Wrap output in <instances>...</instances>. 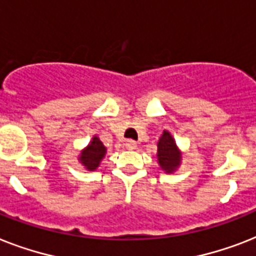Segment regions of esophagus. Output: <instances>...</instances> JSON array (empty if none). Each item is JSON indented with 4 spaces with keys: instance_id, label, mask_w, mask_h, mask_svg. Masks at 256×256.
I'll return each mask as SVG.
<instances>
[{
    "instance_id": "esophagus-1",
    "label": "esophagus",
    "mask_w": 256,
    "mask_h": 256,
    "mask_svg": "<svg viewBox=\"0 0 256 256\" xmlns=\"http://www.w3.org/2000/svg\"><path fill=\"white\" fill-rule=\"evenodd\" d=\"M124 146L128 148V150H134V148H136V140H126V144H124Z\"/></svg>"
}]
</instances>
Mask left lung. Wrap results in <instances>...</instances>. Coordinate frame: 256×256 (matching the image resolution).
<instances>
[{"instance_id": "left-lung-1", "label": "left lung", "mask_w": 256, "mask_h": 256, "mask_svg": "<svg viewBox=\"0 0 256 256\" xmlns=\"http://www.w3.org/2000/svg\"><path fill=\"white\" fill-rule=\"evenodd\" d=\"M158 162L168 172H172L180 164V152L176 148L174 138L168 132H164L158 142Z\"/></svg>"}]
</instances>
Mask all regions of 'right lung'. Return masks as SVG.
<instances>
[{"label": "right lung", "instance_id": "add662e5", "mask_svg": "<svg viewBox=\"0 0 256 256\" xmlns=\"http://www.w3.org/2000/svg\"><path fill=\"white\" fill-rule=\"evenodd\" d=\"M104 152H106V148L104 146V144L100 142L98 136H94L92 144L82 152L80 160L88 170H96L100 160L104 156Z\"/></svg>", "mask_w": 256, "mask_h": 256}]
</instances>
